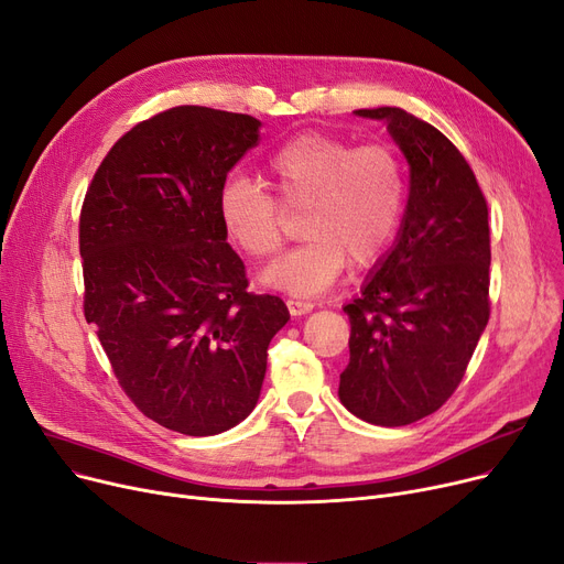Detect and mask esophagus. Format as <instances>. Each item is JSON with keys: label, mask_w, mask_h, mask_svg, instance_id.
<instances>
[{"label": "esophagus", "mask_w": 564, "mask_h": 564, "mask_svg": "<svg viewBox=\"0 0 564 564\" xmlns=\"http://www.w3.org/2000/svg\"><path fill=\"white\" fill-rule=\"evenodd\" d=\"M286 307L293 316H301V314H307L314 310V305L310 301H299V299H289L286 301Z\"/></svg>", "instance_id": "obj_1"}]
</instances>
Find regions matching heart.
Returning <instances> with one entry per match:
<instances>
[{
  "label": "heart",
  "mask_w": 564,
  "mask_h": 564,
  "mask_svg": "<svg viewBox=\"0 0 564 564\" xmlns=\"http://www.w3.org/2000/svg\"><path fill=\"white\" fill-rule=\"evenodd\" d=\"M265 187L229 178L218 199L220 220L234 243L254 259L273 257L286 236V210H305V243L261 273V282L296 296L326 291L346 261H377L399 227L406 181L399 155L386 144L356 147L324 132H303L265 163Z\"/></svg>",
  "instance_id": "b5f03b06"
}]
</instances>
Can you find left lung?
Returning a JSON list of instances; mask_svg holds the SVG:
<instances>
[{
  "label": "left lung",
  "instance_id": "1",
  "mask_svg": "<svg viewBox=\"0 0 564 564\" xmlns=\"http://www.w3.org/2000/svg\"><path fill=\"white\" fill-rule=\"evenodd\" d=\"M379 119L411 167L394 248L379 261L351 321L341 404L365 422L404 426L436 413L462 383L489 321V208L462 151L401 107Z\"/></svg>",
  "mask_w": 564,
  "mask_h": 564
}]
</instances>
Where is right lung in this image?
<instances>
[{
	"mask_svg": "<svg viewBox=\"0 0 564 564\" xmlns=\"http://www.w3.org/2000/svg\"><path fill=\"white\" fill-rule=\"evenodd\" d=\"M259 126L199 105L160 112L102 158L79 213L87 324L132 404L185 436L252 413L289 321L278 296L248 291L218 208Z\"/></svg>",
	"mask_w": 564,
	"mask_h": 564,
	"instance_id": "obj_1",
	"label": "right lung"
}]
</instances>
